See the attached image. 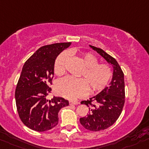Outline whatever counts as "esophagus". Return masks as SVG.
Wrapping results in <instances>:
<instances>
[{"mask_svg": "<svg viewBox=\"0 0 149 149\" xmlns=\"http://www.w3.org/2000/svg\"><path fill=\"white\" fill-rule=\"evenodd\" d=\"M79 103L78 101H69V104L70 105H77Z\"/></svg>", "mask_w": 149, "mask_h": 149, "instance_id": "34e87169", "label": "esophagus"}]
</instances>
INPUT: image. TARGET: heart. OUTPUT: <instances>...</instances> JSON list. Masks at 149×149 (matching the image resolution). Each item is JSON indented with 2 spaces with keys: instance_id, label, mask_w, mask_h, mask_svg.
Here are the masks:
<instances>
[{
  "instance_id": "1",
  "label": "heart",
  "mask_w": 149,
  "mask_h": 149,
  "mask_svg": "<svg viewBox=\"0 0 149 149\" xmlns=\"http://www.w3.org/2000/svg\"><path fill=\"white\" fill-rule=\"evenodd\" d=\"M69 57L68 51L62 53L56 59L54 73L62 76L65 71V63ZM81 61L84 66L81 71L82 78L66 76L56 84V90L59 95L68 98L76 99L85 95L87 90L92 93L101 91L109 83L112 76V69L107 64H98V60L93 54L86 53L81 55Z\"/></svg>"
}]
</instances>
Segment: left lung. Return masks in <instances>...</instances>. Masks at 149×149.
Returning <instances> with one entry per match:
<instances>
[{
	"instance_id": "1",
	"label": "left lung",
	"mask_w": 149,
	"mask_h": 149,
	"mask_svg": "<svg viewBox=\"0 0 149 149\" xmlns=\"http://www.w3.org/2000/svg\"><path fill=\"white\" fill-rule=\"evenodd\" d=\"M112 67V77L108 87L99 93L82 101L89 107L88 115L79 119L80 123L90 131L104 130L115 123L120 116L125 102L124 75L118 62L101 48L90 45Z\"/></svg>"
}]
</instances>
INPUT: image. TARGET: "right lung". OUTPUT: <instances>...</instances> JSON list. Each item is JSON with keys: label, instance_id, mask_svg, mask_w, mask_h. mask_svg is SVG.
<instances>
[{"label": "right lung", "instance_id": "right-lung-1", "mask_svg": "<svg viewBox=\"0 0 149 149\" xmlns=\"http://www.w3.org/2000/svg\"><path fill=\"white\" fill-rule=\"evenodd\" d=\"M71 42L54 43L39 48L26 62L15 90V101L19 117L29 129L45 132L53 129L59 121L58 113L69 105L68 100L54 96L49 87L54 73V64L61 52Z\"/></svg>", "mask_w": 149, "mask_h": 149}]
</instances>
